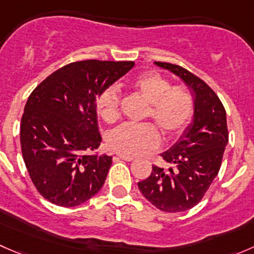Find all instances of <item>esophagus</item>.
Returning <instances> with one entry per match:
<instances>
[{
  "mask_svg": "<svg viewBox=\"0 0 254 254\" xmlns=\"http://www.w3.org/2000/svg\"><path fill=\"white\" fill-rule=\"evenodd\" d=\"M119 160H123V161H127V162H130V161L134 160V157H131V156H125V155H118L117 156Z\"/></svg>",
  "mask_w": 254,
  "mask_h": 254,
  "instance_id": "obj_1",
  "label": "esophagus"
}]
</instances>
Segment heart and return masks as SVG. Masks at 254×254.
<instances>
[{"label": "heart", "instance_id": "heart-1", "mask_svg": "<svg viewBox=\"0 0 254 254\" xmlns=\"http://www.w3.org/2000/svg\"><path fill=\"white\" fill-rule=\"evenodd\" d=\"M131 87L146 102L145 118L152 119L162 130L166 139L181 135L190 123L194 114V101L182 86H172L170 79L156 72L136 76ZM97 109L104 122L115 123L120 117V92L109 86L99 93ZM160 132L151 123L120 125L109 134L108 145L115 152L127 156H139L157 147Z\"/></svg>", "mask_w": 254, "mask_h": 254}]
</instances>
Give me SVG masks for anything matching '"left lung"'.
<instances>
[{"label":"left lung","instance_id":"8db88e82","mask_svg":"<svg viewBox=\"0 0 254 254\" xmlns=\"http://www.w3.org/2000/svg\"><path fill=\"white\" fill-rule=\"evenodd\" d=\"M160 67L172 71L191 89L194 119L162 158L171 168L152 166L148 178L139 182L142 195L161 211L182 212L203 199L219 173L225 146L229 142L226 111L209 86L179 65L156 61Z\"/></svg>","mask_w":254,"mask_h":254}]
</instances>
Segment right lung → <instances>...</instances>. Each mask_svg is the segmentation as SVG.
<instances>
[{
  "mask_svg": "<svg viewBox=\"0 0 254 254\" xmlns=\"http://www.w3.org/2000/svg\"><path fill=\"white\" fill-rule=\"evenodd\" d=\"M134 65L76 61L51 73L30 93L20 122V147L33 184L48 201L73 207L101 190L112 157L91 153L102 141L97 98Z\"/></svg>",
  "mask_w": 254,
  "mask_h": 254,
  "instance_id": "obj_1",
  "label": "right lung"
}]
</instances>
